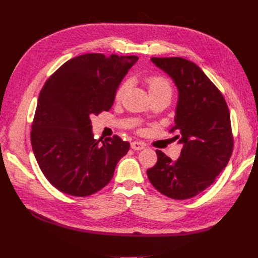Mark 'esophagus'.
<instances>
[{
    "mask_svg": "<svg viewBox=\"0 0 258 258\" xmlns=\"http://www.w3.org/2000/svg\"><path fill=\"white\" fill-rule=\"evenodd\" d=\"M131 147H132V149L135 150V151H141V150L144 149L145 144L143 143V142L134 141V142H132V143H131Z\"/></svg>",
    "mask_w": 258,
    "mask_h": 258,
    "instance_id": "esophagus-1",
    "label": "esophagus"
}]
</instances>
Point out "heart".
Masks as SVG:
<instances>
[{"instance_id": "obj_1", "label": "heart", "mask_w": 258, "mask_h": 258, "mask_svg": "<svg viewBox=\"0 0 258 258\" xmlns=\"http://www.w3.org/2000/svg\"><path fill=\"white\" fill-rule=\"evenodd\" d=\"M145 84L147 86V90L150 92L151 96H156V95H172V84L166 78H164L162 75H150L145 79ZM130 81H124L122 84L119 85L118 90L116 92V98H119L123 95V93L128 89Z\"/></svg>"}]
</instances>
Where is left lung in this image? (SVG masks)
<instances>
[{"instance_id":"8db88e82","label":"left lung","mask_w":258,"mask_h":258,"mask_svg":"<svg viewBox=\"0 0 258 258\" xmlns=\"http://www.w3.org/2000/svg\"><path fill=\"white\" fill-rule=\"evenodd\" d=\"M178 89L175 139L183 144L173 162L156 150L157 163L147 169L154 187L173 200H187L211 186L232 156L231 114L221 91L193 62L183 57H152Z\"/></svg>"}]
</instances>
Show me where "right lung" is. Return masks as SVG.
<instances>
[{"label":"right lung","instance_id":"1","mask_svg":"<svg viewBox=\"0 0 258 258\" xmlns=\"http://www.w3.org/2000/svg\"><path fill=\"white\" fill-rule=\"evenodd\" d=\"M138 59L87 53L69 59L45 82L31 143L42 173L58 190L89 196L112 179L130 143L117 135L94 140L91 116L111 109L120 81Z\"/></svg>","mask_w":258,"mask_h":258}]
</instances>
